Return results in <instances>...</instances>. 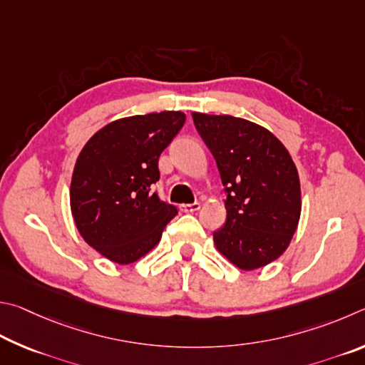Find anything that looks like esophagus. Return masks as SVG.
<instances>
[{"instance_id": "esophagus-1", "label": "esophagus", "mask_w": 365, "mask_h": 365, "mask_svg": "<svg viewBox=\"0 0 365 365\" xmlns=\"http://www.w3.org/2000/svg\"><path fill=\"white\" fill-rule=\"evenodd\" d=\"M200 208V203H182V205H179V210H181L182 213H194L197 210Z\"/></svg>"}]
</instances>
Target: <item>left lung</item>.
Masks as SVG:
<instances>
[{
	"instance_id": "left-lung-1",
	"label": "left lung",
	"mask_w": 365,
	"mask_h": 365,
	"mask_svg": "<svg viewBox=\"0 0 365 365\" xmlns=\"http://www.w3.org/2000/svg\"><path fill=\"white\" fill-rule=\"evenodd\" d=\"M192 118L227 194L226 225L213 232L216 248L244 271L272 263L290 245L302 213L299 178L289 150L253 121L200 112Z\"/></svg>"
}]
</instances>
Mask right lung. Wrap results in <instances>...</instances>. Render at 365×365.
Masks as SVG:
<instances>
[{"label": "right lung", "instance_id": "1", "mask_svg": "<svg viewBox=\"0 0 365 365\" xmlns=\"http://www.w3.org/2000/svg\"><path fill=\"white\" fill-rule=\"evenodd\" d=\"M186 115L165 110L115 120L94 134L76 158L70 208L89 247L130 264L155 247L178 215L152 192L158 157L181 130Z\"/></svg>", "mask_w": 365, "mask_h": 365}]
</instances>
